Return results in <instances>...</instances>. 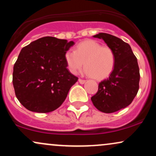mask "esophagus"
Segmentation results:
<instances>
[{
    "label": "esophagus",
    "mask_w": 156,
    "mask_h": 156,
    "mask_svg": "<svg viewBox=\"0 0 156 156\" xmlns=\"http://www.w3.org/2000/svg\"><path fill=\"white\" fill-rule=\"evenodd\" d=\"M78 81H79V83L80 84H83V83H85L86 80H83V79H80V78H79V79H78Z\"/></svg>",
    "instance_id": "esophagus-1"
}]
</instances>
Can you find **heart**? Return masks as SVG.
<instances>
[{
  "instance_id": "obj_1",
  "label": "heart",
  "mask_w": 156,
  "mask_h": 156,
  "mask_svg": "<svg viewBox=\"0 0 156 156\" xmlns=\"http://www.w3.org/2000/svg\"><path fill=\"white\" fill-rule=\"evenodd\" d=\"M65 60L73 73L80 71L84 63L87 74L98 80L110 76L115 65V55L112 48L102 46L94 40L84 41L76 46L75 51H67Z\"/></svg>"
}]
</instances>
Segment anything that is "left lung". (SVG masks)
Returning a JSON list of instances; mask_svg holds the SVG:
<instances>
[{"label":"left lung","mask_w":156,"mask_h":156,"mask_svg":"<svg viewBox=\"0 0 156 156\" xmlns=\"http://www.w3.org/2000/svg\"><path fill=\"white\" fill-rule=\"evenodd\" d=\"M104 40L115 55L110 76L99 83L98 92L91 98L93 104L103 113L117 112L129 105L139 88V68L130 46L121 39L105 33L93 36Z\"/></svg>","instance_id":"8db88e82"}]
</instances>
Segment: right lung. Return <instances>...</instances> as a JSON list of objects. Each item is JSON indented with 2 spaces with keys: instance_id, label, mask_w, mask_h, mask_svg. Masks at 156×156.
Instances as JSON below:
<instances>
[{
  "instance_id": "right-lung-1",
  "label": "right lung",
  "mask_w": 156,
  "mask_h": 156,
  "mask_svg": "<svg viewBox=\"0 0 156 156\" xmlns=\"http://www.w3.org/2000/svg\"><path fill=\"white\" fill-rule=\"evenodd\" d=\"M73 41L53 37L38 39L21 50L13 69L15 95L34 112L48 113L58 108L78 78L70 73L65 60Z\"/></svg>"
}]
</instances>
